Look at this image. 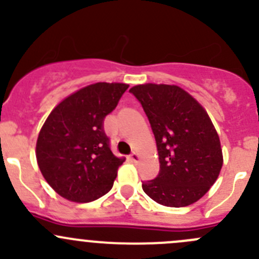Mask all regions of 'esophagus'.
Listing matches in <instances>:
<instances>
[{
  "label": "esophagus",
  "instance_id": "esophagus-1",
  "mask_svg": "<svg viewBox=\"0 0 259 259\" xmlns=\"http://www.w3.org/2000/svg\"><path fill=\"white\" fill-rule=\"evenodd\" d=\"M129 159L132 163H138V161H139V155H138L137 153H133L132 155L129 156Z\"/></svg>",
  "mask_w": 259,
  "mask_h": 259
}]
</instances>
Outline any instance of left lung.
Segmentation results:
<instances>
[{
	"label": "left lung",
	"mask_w": 259,
	"mask_h": 259,
	"mask_svg": "<svg viewBox=\"0 0 259 259\" xmlns=\"http://www.w3.org/2000/svg\"><path fill=\"white\" fill-rule=\"evenodd\" d=\"M155 137L160 169L143 190L165 207H187L215 183L223 165L221 142L207 111L176 85L145 83L130 89Z\"/></svg>",
	"instance_id": "8db88e82"
}]
</instances>
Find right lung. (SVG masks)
<instances>
[{
    "label": "right lung",
    "mask_w": 259,
    "mask_h": 259,
    "mask_svg": "<svg viewBox=\"0 0 259 259\" xmlns=\"http://www.w3.org/2000/svg\"><path fill=\"white\" fill-rule=\"evenodd\" d=\"M127 88L126 83H93L67 96L49 115L38 134L36 158L57 194L88 203L113 188L125 159L111 151L104 120Z\"/></svg>",
    "instance_id": "obj_1"
}]
</instances>
